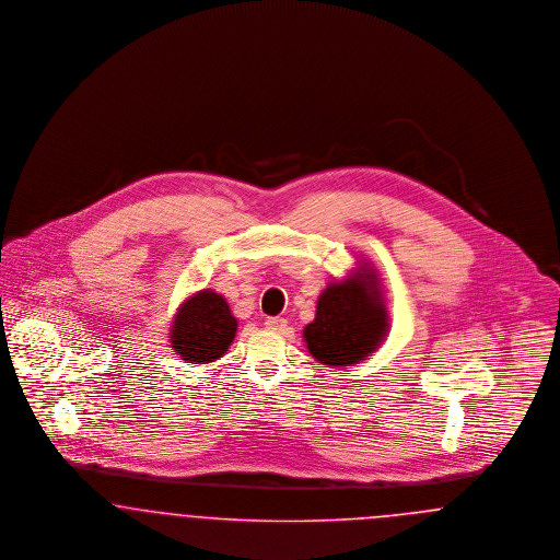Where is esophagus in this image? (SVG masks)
I'll list each match as a JSON object with an SVG mask.
<instances>
[{
	"mask_svg": "<svg viewBox=\"0 0 560 560\" xmlns=\"http://www.w3.org/2000/svg\"><path fill=\"white\" fill-rule=\"evenodd\" d=\"M289 326V322L284 317H268L266 319V328L273 330V332H284Z\"/></svg>",
	"mask_w": 560,
	"mask_h": 560,
	"instance_id": "obj_1",
	"label": "esophagus"
}]
</instances>
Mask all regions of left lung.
Listing matches in <instances>:
<instances>
[{
    "instance_id": "left-lung-1",
    "label": "left lung",
    "mask_w": 560,
    "mask_h": 560,
    "mask_svg": "<svg viewBox=\"0 0 560 560\" xmlns=\"http://www.w3.org/2000/svg\"><path fill=\"white\" fill-rule=\"evenodd\" d=\"M389 330L381 273L364 257L341 280L319 292L316 317L303 328V341L319 364L347 368L376 353Z\"/></svg>"
}]
</instances>
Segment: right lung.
I'll return each mask as SVG.
<instances>
[{"label":"right lung","mask_w":560,"mask_h":560,"mask_svg":"<svg viewBox=\"0 0 560 560\" xmlns=\"http://www.w3.org/2000/svg\"><path fill=\"white\" fill-rule=\"evenodd\" d=\"M238 319L223 294L202 289L186 296L171 317V349L186 364H211L236 339Z\"/></svg>","instance_id":"1"}]
</instances>
